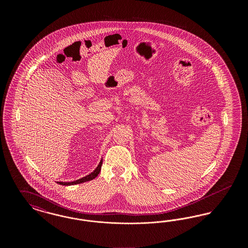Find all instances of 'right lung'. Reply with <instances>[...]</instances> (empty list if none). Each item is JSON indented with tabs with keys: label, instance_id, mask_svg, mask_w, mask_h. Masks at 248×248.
I'll return each mask as SVG.
<instances>
[{
	"label": "right lung",
	"instance_id": "add662e5",
	"mask_svg": "<svg viewBox=\"0 0 248 248\" xmlns=\"http://www.w3.org/2000/svg\"><path fill=\"white\" fill-rule=\"evenodd\" d=\"M102 163H103V160L101 159L98 165L96 166V168L94 169L93 172H91L89 175L85 176V177H82V178H79L77 180H74V181H71V182H63V181H57V183L59 185H63V186H71V185H76V184H80V183H83V182H86V181H90L92 179H94L95 177L98 176V174L100 173V170H101V166H102Z\"/></svg>",
	"mask_w": 248,
	"mask_h": 248
}]
</instances>
